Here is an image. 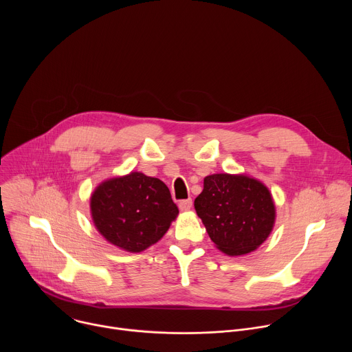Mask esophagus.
I'll list each match as a JSON object with an SVG mask.
<instances>
[{
    "mask_svg": "<svg viewBox=\"0 0 352 352\" xmlns=\"http://www.w3.org/2000/svg\"><path fill=\"white\" fill-rule=\"evenodd\" d=\"M178 206H179V210H181V212H188V210H190V208H192V199H184V200H181V202L178 204Z\"/></svg>",
    "mask_w": 352,
    "mask_h": 352,
    "instance_id": "esophagus-1",
    "label": "esophagus"
}]
</instances>
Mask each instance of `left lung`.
<instances>
[{
    "mask_svg": "<svg viewBox=\"0 0 352 352\" xmlns=\"http://www.w3.org/2000/svg\"><path fill=\"white\" fill-rule=\"evenodd\" d=\"M195 210L210 239L228 256L246 255L261 246L276 220L269 189L242 174L208 175L195 199Z\"/></svg>",
    "mask_w": 352,
    "mask_h": 352,
    "instance_id": "left-lung-1",
    "label": "left lung"
}]
</instances>
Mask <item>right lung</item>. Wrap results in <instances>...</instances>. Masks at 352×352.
I'll use <instances>...</instances> for the list:
<instances>
[{
    "instance_id": "add662e5",
    "label": "right lung",
    "mask_w": 352,
    "mask_h": 352,
    "mask_svg": "<svg viewBox=\"0 0 352 352\" xmlns=\"http://www.w3.org/2000/svg\"><path fill=\"white\" fill-rule=\"evenodd\" d=\"M90 212L97 231L126 252L156 243L178 216L167 185L138 171L100 184L91 193Z\"/></svg>"
}]
</instances>
